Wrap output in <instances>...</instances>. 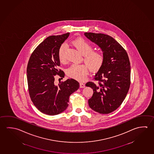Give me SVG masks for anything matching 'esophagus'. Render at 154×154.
<instances>
[{"instance_id": "obj_1", "label": "esophagus", "mask_w": 154, "mask_h": 154, "mask_svg": "<svg viewBox=\"0 0 154 154\" xmlns=\"http://www.w3.org/2000/svg\"><path fill=\"white\" fill-rule=\"evenodd\" d=\"M79 86H80L81 88H84L85 87V85L83 83H80Z\"/></svg>"}]
</instances>
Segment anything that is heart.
<instances>
[{"instance_id":"obj_1","label":"heart","mask_w":154,"mask_h":154,"mask_svg":"<svg viewBox=\"0 0 154 154\" xmlns=\"http://www.w3.org/2000/svg\"><path fill=\"white\" fill-rule=\"evenodd\" d=\"M73 45L83 55L84 62L92 71L98 70L103 65V54L100 51H93V45L83 38H77L72 41ZM66 46L63 44L58 51L59 60L61 63L66 61ZM84 64H72L67 71V74L71 78L79 81L85 80L88 75V66Z\"/></svg>"}]
</instances>
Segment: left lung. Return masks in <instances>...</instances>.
I'll use <instances>...</instances> for the list:
<instances>
[{"label":"left lung","instance_id":"obj_1","mask_svg":"<svg viewBox=\"0 0 154 154\" xmlns=\"http://www.w3.org/2000/svg\"><path fill=\"white\" fill-rule=\"evenodd\" d=\"M84 35L101 48L103 62L86 86L93 88L88 100L93 111L109 114L116 110L126 98L131 84V65L126 51L114 38L101 33H85Z\"/></svg>","mask_w":154,"mask_h":154}]
</instances>
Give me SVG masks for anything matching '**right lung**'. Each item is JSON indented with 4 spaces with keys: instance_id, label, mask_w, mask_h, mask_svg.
<instances>
[{
    "instance_id": "right-lung-1",
    "label": "right lung",
    "mask_w": 154,
    "mask_h": 154,
    "mask_svg": "<svg viewBox=\"0 0 154 154\" xmlns=\"http://www.w3.org/2000/svg\"><path fill=\"white\" fill-rule=\"evenodd\" d=\"M69 34L66 33L46 38L32 53L27 64L30 99L39 111L49 116L65 111L69 105V97L79 88L78 82L72 78L60 82L57 85L54 83L56 75L62 78L65 75L59 69L58 51Z\"/></svg>"
}]
</instances>
